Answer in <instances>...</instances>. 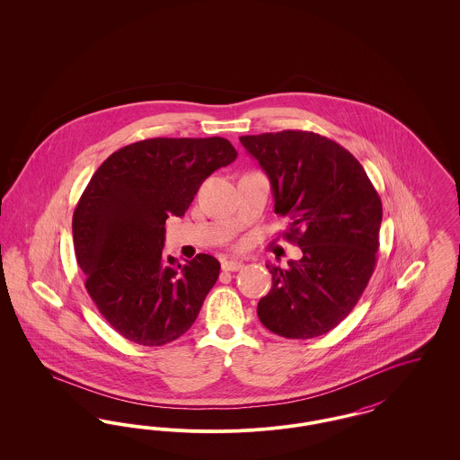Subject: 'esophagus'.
I'll return each mask as SVG.
<instances>
[{"instance_id":"obj_1","label":"esophagus","mask_w":460,"mask_h":460,"mask_svg":"<svg viewBox=\"0 0 460 460\" xmlns=\"http://www.w3.org/2000/svg\"><path fill=\"white\" fill-rule=\"evenodd\" d=\"M241 267H243V262L240 261H222V270L234 272V270H240Z\"/></svg>"}]
</instances>
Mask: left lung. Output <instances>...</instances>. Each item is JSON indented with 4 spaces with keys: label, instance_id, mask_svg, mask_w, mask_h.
I'll return each instance as SVG.
<instances>
[{
    "label": "left lung",
    "instance_id": "left-lung-1",
    "mask_svg": "<svg viewBox=\"0 0 460 460\" xmlns=\"http://www.w3.org/2000/svg\"><path fill=\"white\" fill-rule=\"evenodd\" d=\"M270 181L274 212L289 219L286 240L304 257L269 265L272 288L257 314L265 328L308 340L336 328L371 279L383 207L364 167L341 145L315 132L241 136Z\"/></svg>",
    "mask_w": 460,
    "mask_h": 460
}]
</instances>
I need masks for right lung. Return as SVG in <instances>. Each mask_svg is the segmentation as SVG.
<instances>
[{"label":"right lung","mask_w":460,"mask_h":460,"mask_svg":"<svg viewBox=\"0 0 460 460\" xmlns=\"http://www.w3.org/2000/svg\"><path fill=\"white\" fill-rule=\"evenodd\" d=\"M236 155L219 136L154 137L110 155L91 177L72 217L75 259L100 314L129 341L160 347L197 321L220 263L207 253L184 265L165 259V220L182 217Z\"/></svg>","instance_id":"right-lung-1"}]
</instances>
